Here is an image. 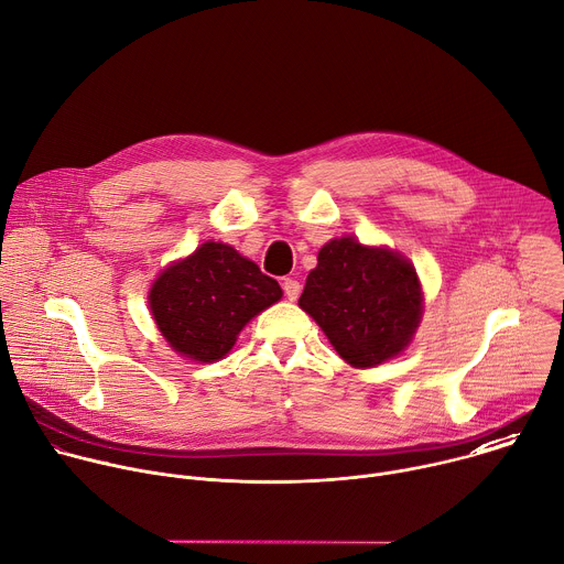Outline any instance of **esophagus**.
I'll return each instance as SVG.
<instances>
[{
    "label": "esophagus",
    "instance_id": "esophagus-1",
    "mask_svg": "<svg viewBox=\"0 0 564 564\" xmlns=\"http://www.w3.org/2000/svg\"><path fill=\"white\" fill-rule=\"evenodd\" d=\"M283 292L290 301H296L301 294V283L296 279H283Z\"/></svg>",
    "mask_w": 564,
    "mask_h": 564
}]
</instances>
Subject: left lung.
<instances>
[{"label":"left lung","mask_w":564,"mask_h":564,"mask_svg":"<svg viewBox=\"0 0 564 564\" xmlns=\"http://www.w3.org/2000/svg\"><path fill=\"white\" fill-rule=\"evenodd\" d=\"M316 261L299 305L344 361L372 368L406 350L424 312L422 285L409 259L341 236L321 248Z\"/></svg>","instance_id":"obj_1"}]
</instances>
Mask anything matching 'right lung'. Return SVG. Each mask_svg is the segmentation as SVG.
<instances>
[{
  "label": "right lung",
  "instance_id": "obj_1",
  "mask_svg": "<svg viewBox=\"0 0 564 564\" xmlns=\"http://www.w3.org/2000/svg\"><path fill=\"white\" fill-rule=\"evenodd\" d=\"M283 296L281 285L231 246L207 240L160 272L149 290L158 330L183 357L223 359L250 318Z\"/></svg>",
  "mask_w": 564,
  "mask_h": 564
}]
</instances>
